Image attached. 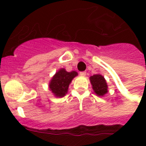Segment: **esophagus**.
<instances>
[{
	"label": "esophagus",
	"instance_id": "esophagus-1",
	"mask_svg": "<svg viewBox=\"0 0 146 146\" xmlns=\"http://www.w3.org/2000/svg\"><path fill=\"white\" fill-rule=\"evenodd\" d=\"M80 76H85L86 75V72H80Z\"/></svg>",
	"mask_w": 146,
	"mask_h": 146
}]
</instances>
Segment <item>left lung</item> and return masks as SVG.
<instances>
[{"label": "left lung", "instance_id": "8db88e82", "mask_svg": "<svg viewBox=\"0 0 146 146\" xmlns=\"http://www.w3.org/2000/svg\"><path fill=\"white\" fill-rule=\"evenodd\" d=\"M89 80L92 86V89L94 92L96 94V96L103 97L108 92V86L103 76L98 73L91 76Z\"/></svg>", "mask_w": 146, "mask_h": 146}]
</instances>
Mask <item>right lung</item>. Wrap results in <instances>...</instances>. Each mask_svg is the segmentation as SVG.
<instances>
[{"label":"right lung","mask_w":146,"mask_h":146,"mask_svg":"<svg viewBox=\"0 0 146 146\" xmlns=\"http://www.w3.org/2000/svg\"><path fill=\"white\" fill-rule=\"evenodd\" d=\"M76 76L78 73L76 71L67 72L64 68L60 69L49 82V90L56 98H63L67 94L69 86Z\"/></svg>","instance_id":"1"}]
</instances>
